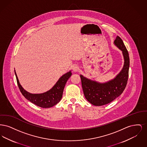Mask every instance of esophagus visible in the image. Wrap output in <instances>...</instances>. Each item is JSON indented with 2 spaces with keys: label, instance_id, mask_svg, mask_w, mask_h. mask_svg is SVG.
<instances>
[{
  "label": "esophagus",
  "instance_id": "obj_1",
  "mask_svg": "<svg viewBox=\"0 0 147 147\" xmlns=\"http://www.w3.org/2000/svg\"><path fill=\"white\" fill-rule=\"evenodd\" d=\"M79 67L78 65H74L73 66V70L74 71V72H77L78 71H79Z\"/></svg>",
  "mask_w": 147,
  "mask_h": 147
}]
</instances>
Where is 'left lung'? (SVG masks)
<instances>
[{
  "label": "left lung",
  "mask_w": 147,
  "mask_h": 147,
  "mask_svg": "<svg viewBox=\"0 0 147 147\" xmlns=\"http://www.w3.org/2000/svg\"><path fill=\"white\" fill-rule=\"evenodd\" d=\"M114 44L122 51L125 61L123 68L116 77L101 83L80 76L85 98L92 105L102 106L110 103L119 97L126 88L129 67V54L122 40L118 36Z\"/></svg>",
  "instance_id": "8db88e82"
}]
</instances>
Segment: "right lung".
Listing matches in <instances>:
<instances>
[{
    "mask_svg": "<svg viewBox=\"0 0 147 147\" xmlns=\"http://www.w3.org/2000/svg\"><path fill=\"white\" fill-rule=\"evenodd\" d=\"M19 88L23 96L28 101L42 108H49L58 104L63 95V90L67 80L71 76V71L61 77L56 84L49 91L42 94H31L26 91L20 84L15 70Z\"/></svg>",
    "mask_w": 147,
    "mask_h": 147,
    "instance_id": "right-lung-1",
    "label": "right lung"
}]
</instances>
